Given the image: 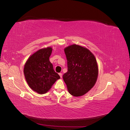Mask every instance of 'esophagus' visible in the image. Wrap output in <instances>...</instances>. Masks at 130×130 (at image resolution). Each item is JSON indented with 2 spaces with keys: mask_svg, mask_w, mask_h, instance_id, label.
Wrapping results in <instances>:
<instances>
[{
  "mask_svg": "<svg viewBox=\"0 0 130 130\" xmlns=\"http://www.w3.org/2000/svg\"><path fill=\"white\" fill-rule=\"evenodd\" d=\"M58 74H59V75H60V76L61 77V78H62V73H59Z\"/></svg>",
  "mask_w": 130,
  "mask_h": 130,
  "instance_id": "obj_1",
  "label": "esophagus"
}]
</instances>
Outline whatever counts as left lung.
<instances>
[{
	"mask_svg": "<svg viewBox=\"0 0 130 130\" xmlns=\"http://www.w3.org/2000/svg\"><path fill=\"white\" fill-rule=\"evenodd\" d=\"M64 53L67 60L68 72L63 78L69 93L80 96L93 88L98 75L95 57L90 51L76 44L66 47Z\"/></svg>",
	"mask_w": 130,
	"mask_h": 130,
	"instance_id": "8db88e82",
	"label": "left lung"
}]
</instances>
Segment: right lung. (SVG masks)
Segmentation results:
<instances>
[{
	"instance_id": "1",
	"label": "right lung",
	"mask_w": 130,
	"mask_h": 130,
	"mask_svg": "<svg viewBox=\"0 0 130 130\" xmlns=\"http://www.w3.org/2000/svg\"><path fill=\"white\" fill-rule=\"evenodd\" d=\"M52 48L41 49L32 54L27 60L24 74L29 87L38 94H45L60 76L54 71L49 61Z\"/></svg>"
}]
</instances>
